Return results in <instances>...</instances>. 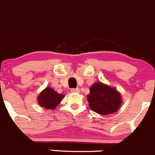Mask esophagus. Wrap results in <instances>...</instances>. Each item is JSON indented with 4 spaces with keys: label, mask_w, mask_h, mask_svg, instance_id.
I'll use <instances>...</instances> for the list:
<instances>
[{
    "label": "esophagus",
    "mask_w": 155,
    "mask_h": 155,
    "mask_svg": "<svg viewBox=\"0 0 155 155\" xmlns=\"http://www.w3.org/2000/svg\"><path fill=\"white\" fill-rule=\"evenodd\" d=\"M71 93H79L80 90H79V89H78V88H73L71 90Z\"/></svg>",
    "instance_id": "1"
}]
</instances>
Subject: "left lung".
Wrapping results in <instances>:
<instances>
[{
  "instance_id": "obj_1",
  "label": "left lung",
  "mask_w": 155,
  "mask_h": 155,
  "mask_svg": "<svg viewBox=\"0 0 155 155\" xmlns=\"http://www.w3.org/2000/svg\"><path fill=\"white\" fill-rule=\"evenodd\" d=\"M90 109L102 115L114 114L120 108L122 98L117 89L102 82H96L90 87L87 96Z\"/></svg>"
}]
</instances>
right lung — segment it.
Instances as JSON below:
<instances>
[{"mask_svg":"<svg viewBox=\"0 0 155 155\" xmlns=\"http://www.w3.org/2000/svg\"><path fill=\"white\" fill-rule=\"evenodd\" d=\"M65 97L64 94H59L50 87H47L38 96V104L46 109L54 110Z\"/></svg>","mask_w":155,"mask_h":155,"instance_id":"add662e5","label":"right lung"}]
</instances>
